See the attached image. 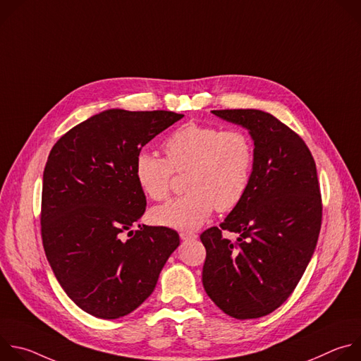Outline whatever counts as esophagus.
<instances>
[{
	"instance_id": "obj_1",
	"label": "esophagus",
	"mask_w": 361,
	"mask_h": 361,
	"mask_svg": "<svg viewBox=\"0 0 361 361\" xmlns=\"http://www.w3.org/2000/svg\"><path fill=\"white\" fill-rule=\"evenodd\" d=\"M180 237H181V240L188 241V240L197 238V234H195V233H190V231H181V233H180Z\"/></svg>"
}]
</instances>
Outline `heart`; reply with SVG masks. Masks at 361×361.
<instances>
[{"label": "heart", "mask_w": 361, "mask_h": 361, "mask_svg": "<svg viewBox=\"0 0 361 361\" xmlns=\"http://www.w3.org/2000/svg\"><path fill=\"white\" fill-rule=\"evenodd\" d=\"M166 159L138 151L134 174L141 190L152 200L170 195L174 171L185 174L187 194L152 213L159 224L177 230H195L214 209L226 213L241 202L252 178L255 151L251 137L241 130L187 123L163 144Z\"/></svg>", "instance_id": "b5f03b06"}]
</instances>
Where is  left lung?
Here are the masks:
<instances>
[{
  "label": "left lung",
  "mask_w": 361,
  "mask_h": 361,
  "mask_svg": "<svg viewBox=\"0 0 361 361\" xmlns=\"http://www.w3.org/2000/svg\"><path fill=\"white\" fill-rule=\"evenodd\" d=\"M254 141L251 184L220 227L200 238L207 251L205 293L238 320L273 313L294 291L314 252L323 216L316 163L302 138L260 110H214ZM223 231L238 234L231 242Z\"/></svg>",
  "instance_id": "left-lung-1"
}]
</instances>
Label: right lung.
<instances>
[{
    "label": "right lung",
    "mask_w": 361,
    "mask_h": 361,
    "mask_svg": "<svg viewBox=\"0 0 361 361\" xmlns=\"http://www.w3.org/2000/svg\"><path fill=\"white\" fill-rule=\"evenodd\" d=\"M183 117L107 110L71 128L49 151L41 197L44 251L67 295L94 317L134 312L180 244L173 228L131 227L147 205L134 174L137 152Z\"/></svg>",
    "instance_id": "1"
}]
</instances>
